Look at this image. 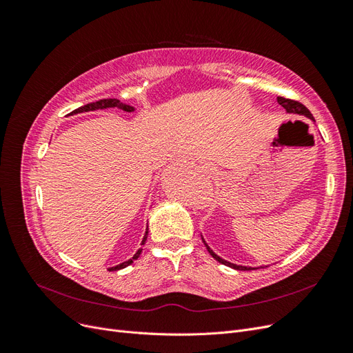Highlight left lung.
<instances>
[{
	"instance_id": "1",
	"label": "left lung",
	"mask_w": 353,
	"mask_h": 353,
	"mask_svg": "<svg viewBox=\"0 0 353 353\" xmlns=\"http://www.w3.org/2000/svg\"><path fill=\"white\" fill-rule=\"evenodd\" d=\"M276 101H279V104H281L283 108L285 109V113L306 116V117H309V119H311L312 122H315V119H314V116L311 114V112H309L302 103L294 101V100H288V99H283V97H279V99H276ZM201 240H203V243H205L206 249H208V252L210 253V256H212L213 259H216V261H218L219 263H222V265H227V266H230V268H232V270H239V271H252V270H259V268H263V266H244V265H236V263H232V262H228V261H225V259H222L221 256H218L215 252H213V250L209 248L208 243L205 241V239L201 237Z\"/></svg>"
}]
</instances>
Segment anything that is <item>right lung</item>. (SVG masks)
<instances>
[{"instance_id": "add662e5", "label": "right lung", "mask_w": 353, "mask_h": 353, "mask_svg": "<svg viewBox=\"0 0 353 353\" xmlns=\"http://www.w3.org/2000/svg\"><path fill=\"white\" fill-rule=\"evenodd\" d=\"M112 108H117V109H121V110H123V112H126V113H131V112L135 110V108H132V105L126 104V103H122V101H119L117 99H103V100H99V101H95V103L85 104V105H82V108L70 112L68 116H73V114L83 113V112H95V110H103V109H112ZM147 237H148V225H147V228H145V234H144V237H143L141 245L145 244ZM141 252H143V249H138L137 253L132 256L131 259H128V261H125V262H122V263H119V265H116V266H112V268H109V271H119V270L126 268V266H130L134 261H137L138 258H140Z\"/></svg>"}]
</instances>
